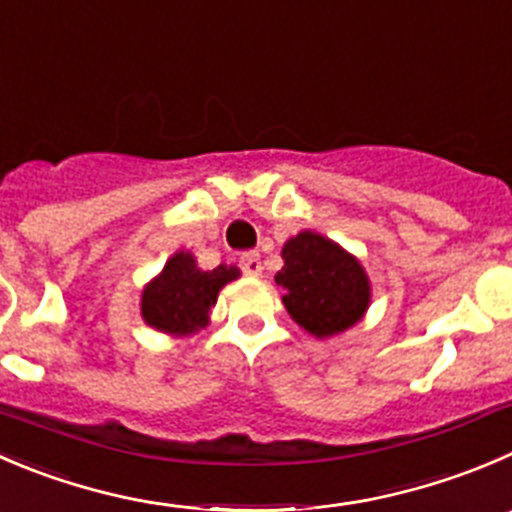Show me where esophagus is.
<instances>
[{
  "instance_id": "obj_1",
  "label": "esophagus",
  "mask_w": 512,
  "mask_h": 512,
  "mask_svg": "<svg viewBox=\"0 0 512 512\" xmlns=\"http://www.w3.org/2000/svg\"><path fill=\"white\" fill-rule=\"evenodd\" d=\"M240 267H242V272H245V275L257 277L262 272L260 255H257V252H245V255L240 257Z\"/></svg>"
}]
</instances>
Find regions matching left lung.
Segmentation results:
<instances>
[{
  "label": "left lung",
  "mask_w": 512,
  "mask_h": 512,
  "mask_svg": "<svg viewBox=\"0 0 512 512\" xmlns=\"http://www.w3.org/2000/svg\"><path fill=\"white\" fill-rule=\"evenodd\" d=\"M285 267L275 275L287 312L317 337L355 325L370 302V282L360 262L315 232H300L282 247Z\"/></svg>",
  "instance_id": "left-lung-1"
}]
</instances>
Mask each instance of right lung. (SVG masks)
<instances>
[{
  "label": "right lung",
  "instance_id": "obj_1",
  "mask_svg": "<svg viewBox=\"0 0 512 512\" xmlns=\"http://www.w3.org/2000/svg\"><path fill=\"white\" fill-rule=\"evenodd\" d=\"M237 275L240 270L227 265L202 272L190 252H177L142 292V317L150 327L170 335L200 330L207 325L217 292Z\"/></svg>",
  "mask_w": 512,
  "mask_h": 512
}]
</instances>
